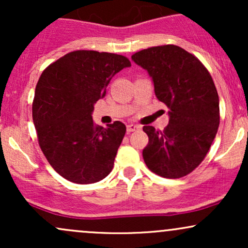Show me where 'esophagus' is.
Listing matches in <instances>:
<instances>
[{
  "label": "esophagus",
  "instance_id": "34e87169",
  "mask_svg": "<svg viewBox=\"0 0 248 248\" xmlns=\"http://www.w3.org/2000/svg\"><path fill=\"white\" fill-rule=\"evenodd\" d=\"M140 126L139 124H129L127 126V132L128 133H132V132H135V130H139L140 129Z\"/></svg>",
  "mask_w": 248,
  "mask_h": 248
}]
</instances>
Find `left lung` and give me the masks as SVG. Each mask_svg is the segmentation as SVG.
I'll return each mask as SVG.
<instances>
[{
    "label": "left lung",
    "mask_w": 248,
    "mask_h": 248,
    "mask_svg": "<svg viewBox=\"0 0 248 248\" xmlns=\"http://www.w3.org/2000/svg\"><path fill=\"white\" fill-rule=\"evenodd\" d=\"M132 59L153 78L155 94L169 108L164 130L144 126L149 142L142 152L148 169L166 178L192 172L205 158L218 132L219 98L209 71L177 45L148 47Z\"/></svg>",
    "instance_id": "obj_1"
}]
</instances>
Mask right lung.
I'll list each match as a JSON object with an SVG mask.
<instances>
[{
  "label": "right lung",
  "mask_w": 248,
  "mask_h": 248,
  "mask_svg": "<svg viewBox=\"0 0 248 248\" xmlns=\"http://www.w3.org/2000/svg\"><path fill=\"white\" fill-rule=\"evenodd\" d=\"M128 66L124 56L77 50L43 71L32 102L33 124L47 162L67 181L95 183L112 171L126 126L120 121L96 126L92 112L110 79Z\"/></svg>",
  "instance_id": "obj_1"
}]
</instances>
